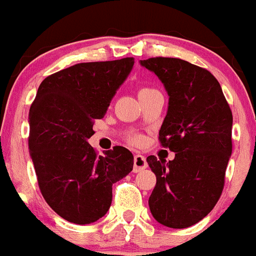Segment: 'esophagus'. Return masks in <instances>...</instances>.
Wrapping results in <instances>:
<instances>
[{
    "label": "esophagus",
    "mask_w": 256,
    "mask_h": 256,
    "mask_svg": "<svg viewBox=\"0 0 256 256\" xmlns=\"http://www.w3.org/2000/svg\"><path fill=\"white\" fill-rule=\"evenodd\" d=\"M148 166V163H146V156H142V154H136L134 156V160H133V172H140L143 169H146Z\"/></svg>",
    "instance_id": "34e87169"
}]
</instances>
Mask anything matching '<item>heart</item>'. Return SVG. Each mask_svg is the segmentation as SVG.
Masks as SVG:
<instances>
[{"mask_svg":"<svg viewBox=\"0 0 256 256\" xmlns=\"http://www.w3.org/2000/svg\"><path fill=\"white\" fill-rule=\"evenodd\" d=\"M156 90H154V88H150V87H140L139 88V97L140 96H144V94H148V93H152V92H156ZM130 142L134 144H140L142 143V138L140 136H133V138H130Z\"/></svg>","mask_w":256,"mask_h":256,"instance_id":"obj_1","label":"heart"}]
</instances>
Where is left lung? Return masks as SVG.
Here are the masks:
<instances>
[{
  "label": "left lung",
  "mask_w": 256,
  "mask_h": 256,
  "mask_svg": "<svg viewBox=\"0 0 256 256\" xmlns=\"http://www.w3.org/2000/svg\"><path fill=\"white\" fill-rule=\"evenodd\" d=\"M140 64L156 73L168 92L159 142L176 153L168 163L146 158L156 176L149 209L160 224L183 229L206 218L222 196L232 149V110L206 68L169 57L148 58Z\"/></svg>",
  "instance_id": "1"
}]
</instances>
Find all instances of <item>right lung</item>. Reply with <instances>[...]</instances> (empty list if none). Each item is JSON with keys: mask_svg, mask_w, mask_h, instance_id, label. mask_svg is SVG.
Segmentation results:
<instances>
[{"mask_svg": "<svg viewBox=\"0 0 256 256\" xmlns=\"http://www.w3.org/2000/svg\"><path fill=\"white\" fill-rule=\"evenodd\" d=\"M133 64L127 57L58 70L42 80L30 108L28 148L40 190L68 222L90 224L106 215L112 186L133 169L124 146L97 156L87 142Z\"/></svg>", "mask_w": 256, "mask_h": 256, "instance_id": "1", "label": "right lung"}]
</instances>
